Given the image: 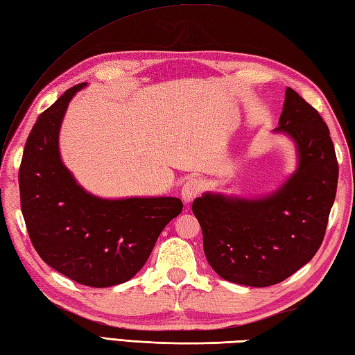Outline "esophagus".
<instances>
[{
    "instance_id": "34e87169",
    "label": "esophagus",
    "mask_w": 355,
    "mask_h": 355,
    "mask_svg": "<svg viewBox=\"0 0 355 355\" xmlns=\"http://www.w3.org/2000/svg\"><path fill=\"white\" fill-rule=\"evenodd\" d=\"M201 189H202V183L200 180H196V178L187 180L183 184V189H181V200H183L184 202H191L193 198L200 195Z\"/></svg>"
}]
</instances>
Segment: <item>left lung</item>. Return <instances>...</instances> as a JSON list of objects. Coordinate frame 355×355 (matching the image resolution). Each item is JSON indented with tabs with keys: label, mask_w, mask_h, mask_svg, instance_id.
Here are the masks:
<instances>
[{
	"label": "left lung",
	"mask_w": 355,
	"mask_h": 355,
	"mask_svg": "<svg viewBox=\"0 0 355 355\" xmlns=\"http://www.w3.org/2000/svg\"><path fill=\"white\" fill-rule=\"evenodd\" d=\"M275 133L289 136L298 166L277 191L259 198L205 192L192 211L209 265L227 282L266 287L309 263L324 241L339 164L318 110L286 89Z\"/></svg>",
	"instance_id": "1"
}]
</instances>
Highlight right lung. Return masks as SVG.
<instances>
[{
	"label": "right lung",
	"mask_w": 355,
	"mask_h": 355,
	"mask_svg": "<svg viewBox=\"0 0 355 355\" xmlns=\"http://www.w3.org/2000/svg\"><path fill=\"white\" fill-rule=\"evenodd\" d=\"M81 83L39 114L19 168L21 210L46 265L73 282L110 287L142 269L162 230L183 210L174 196L104 200L86 192L64 166L59 133Z\"/></svg>",
	"instance_id": "1"
}]
</instances>
